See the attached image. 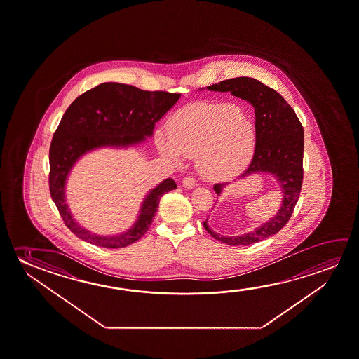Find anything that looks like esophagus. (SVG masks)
I'll return each mask as SVG.
<instances>
[{
    "label": "esophagus",
    "instance_id": "obj_1",
    "mask_svg": "<svg viewBox=\"0 0 359 359\" xmlns=\"http://www.w3.org/2000/svg\"><path fill=\"white\" fill-rule=\"evenodd\" d=\"M195 185H196V182H195V179L193 177H185L182 179V187L193 189Z\"/></svg>",
    "mask_w": 359,
    "mask_h": 359
}]
</instances>
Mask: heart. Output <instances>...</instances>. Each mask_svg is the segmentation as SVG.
<instances>
[{
	"label": "heart",
	"mask_w": 359,
	"mask_h": 359,
	"mask_svg": "<svg viewBox=\"0 0 359 359\" xmlns=\"http://www.w3.org/2000/svg\"><path fill=\"white\" fill-rule=\"evenodd\" d=\"M256 130L243 111L230 104H195L169 123V137L159 133L156 145L174 161L198 155L205 177L219 180L236 175L254 154Z\"/></svg>",
	"instance_id": "obj_1"
}]
</instances>
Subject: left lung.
Segmentation results:
<instances>
[{
	"instance_id": "left-lung-1",
	"label": "left lung",
	"mask_w": 359,
	"mask_h": 359,
	"mask_svg": "<svg viewBox=\"0 0 359 359\" xmlns=\"http://www.w3.org/2000/svg\"><path fill=\"white\" fill-rule=\"evenodd\" d=\"M206 88L211 92H231L252 104L256 116L255 154L241 177L269 172L276 177L282 188L283 198L276 215L254 231L229 238L212 231L205 221V230L216 240L231 246H248L277 233L292 215L304 180V127L281 94L255 78H231ZM227 184L214 185L216 194L220 195Z\"/></svg>"
}]
</instances>
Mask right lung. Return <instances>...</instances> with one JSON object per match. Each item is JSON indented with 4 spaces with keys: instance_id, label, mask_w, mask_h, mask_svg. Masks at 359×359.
I'll use <instances>...</instances> for the list:
<instances>
[{
    "instance_id": "obj_1",
    "label": "right lung",
    "mask_w": 359,
    "mask_h": 359,
    "mask_svg": "<svg viewBox=\"0 0 359 359\" xmlns=\"http://www.w3.org/2000/svg\"><path fill=\"white\" fill-rule=\"evenodd\" d=\"M180 98L179 93L149 92L121 83H102L74 100L62 116L50 148V193L66 226L83 241L107 248H126L148 231L164 194L177 189L166 179L144 199L138 220L128 231L100 236L81 226L66 203V180L73 165L87 151L127 148L153 135L159 121Z\"/></svg>"
}]
</instances>
